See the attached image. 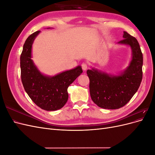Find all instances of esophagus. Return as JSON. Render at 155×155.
<instances>
[{
    "label": "esophagus",
    "mask_w": 155,
    "mask_h": 155,
    "mask_svg": "<svg viewBox=\"0 0 155 155\" xmlns=\"http://www.w3.org/2000/svg\"><path fill=\"white\" fill-rule=\"evenodd\" d=\"M81 68H82V69H83V70H86L87 69V68H88L87 64L86 63H83L81 64Z\"/></svg>",
    "instance_id": "1"
}]
</instances>
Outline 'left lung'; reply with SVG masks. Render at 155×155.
I'll return each instance as SVG.
<instances>
[{
	"instance_id": "8db88e82",
	"label": "left lung",
	"mask_w": 155,
	"mask_h": 155,
	"mask_svg": "<svg viewBox=\"0 0 155 155\" xmlns=\"http://www.w3.org/2000/svg\"><path fill=\"white\" fill-rule=\"evenodd\" d=\"M123 37L118 43L129 45L133 51L132 60L124 73L114 76L94 69L87 71L91 99L103 109H118L125 105L142 82L143 55L138 42L126 31Z\"/></svg>"
}]
</instances>
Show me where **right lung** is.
Returning a JSON list of instances; mask_svg holds the SVG:
<instances>
[{
    "label": "right lung",
    "instance_id": "right-lung-1",
    "mask_svg": "<svg viewBox=\"0 0 155 155\" xmlns=\"http://www.w3.org/2000/svg\"><path fill=\"white\" fill-rule=\"evenodd\" d=\"M40 31L33 33L26 39L21 55V76L28 95L41 109L51 111L61 109L66 104L67 88L83 70L80 66L53 77L42 74L31 60L32 44Z\"/></svg>",
    "mask_w": 155,
    "mask_h": 155
}]
</instances>
